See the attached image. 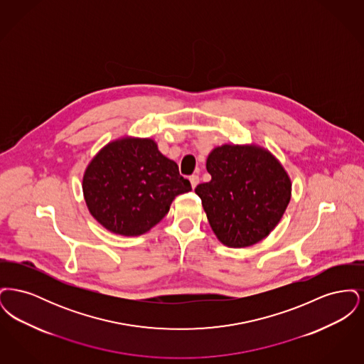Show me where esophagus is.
Segmentation results:
<instances>
[{
    "instance_id": "obj_1",
    "label": "esophagus",
    "mask_w": 364,
    "mask_h": 364,
    "mask_svg": "<svg viewBox=\"0 0 364 364\" xmlns=\"http://www.w3.org/2000/svg\"><path fill=\"white\" fill-rule=\"evenodd\" d=\"M191 187L195 188L199 184V176L198 174H192L190 177Z\"/></svg>"
}]
</instances>
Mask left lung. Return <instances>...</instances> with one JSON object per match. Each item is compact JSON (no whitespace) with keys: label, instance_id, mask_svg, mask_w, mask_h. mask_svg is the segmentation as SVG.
<instances>
[{"label":"left lung","instance_id":"obj_1","mask_svg":"<svg viewBox=\"0 0 364 364\" xmlns=\"http://www.w3.org/2000/svg\"><path fill=\"white\" fill-rule=\"evenodd\" d=\"M202 199L217 239L226 247H251L270 235L291 200V178L276 156L258 144H223L206 161Z\"/></svg>","mask_w":364,"mask_h":364}]
</instances>
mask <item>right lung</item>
<instances>
[{
    "mask_svg": "<svg viewBox=\"0 0 364 364\" xmlns=\"http://www.w3.org/2000/svg\"><path fill=\"white\" fill-rule=\"evenodd\" d=\"M82 187L90 214L122 236L149 232L177 195L192 190L154 139L131 136L109 141L98 151L87 165Z\"/></svg>",
    "mask_w": 364,
    "mask_h": 364,
    "instance_id": "1",
    "label": "right lung"
}]
</instances>
